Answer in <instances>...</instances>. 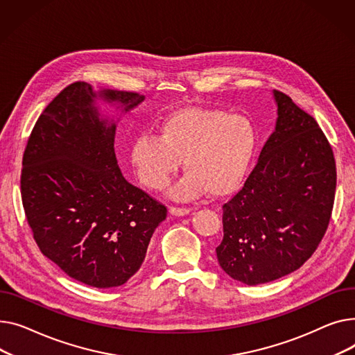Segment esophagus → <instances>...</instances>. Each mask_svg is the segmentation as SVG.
I'll list each match as a JSON object with an SVG mask.
<instances>
[{"instance_id": "34e87169", "label": "esophagus", "mask_w": 355, "mask_h": 355, "mask_svg": "<svg viewBox=\"0 0 355 355\" xmlns=\"http://www.w3.org/2000/svg\"><path fill=\"white\" fill-rule=\"evenodd\" d=\"M169 212L173 216H184V215H189L192 212V209H187V207H176V206H171L169 207Z\"/></svg>"}]
</instances>
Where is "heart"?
<instances>
[{"instance_id": "heart-1", "label": "heart", "mask_w": 355, "mask_h": 355, "mask_svg": "<svg viewBox=\"0 0 355 355\" xmlns=\"http://www.w3.org/2000/svg\"><path fill=\"white\" fill-rule=\"evenodd\" d=\"M157 132L159 136L141 133L133 140L130 163L143 186L162 191L183 160L187 172L172 187L175 200L235 193L258 149V133L251 120L215 109L171 112L157 123Z\"/></svg>"}]
</instances>
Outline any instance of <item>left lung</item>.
Segmentation results:
<instances>
[{
	"instance_id": "1",
	"label": "left lung",
	"mask_w": 355,
	"mask_h": 355,
	"mask_svg": "<svg viewBox=\"0 0 355 355\" xmlns=\"http://www.w3.org/2000/svg\"><path fill=\"white\" fill-rule=\"evenodd\" d=\"M275 130L242 191L223 205L216 257L246 285L282 278L315 252L331 218L337 172L315 119L274 90Z\"/></svg>"
}]
</instances>
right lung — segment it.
Masks as SVG:
<instances>
[{
	"instance_id": "right-lung-1",
	"label": "right lung",
	"mask_w": 355,
	"mask_h": 355,
	"mask_svg": "<svg viewBox=\"0 0 355 355\" xmlns=\"http://www.w3.org/2000/svg\"><path fill=\"white\" fill-rule=\"evenodd\" d=\"M143 100L73 83L38 117L24 152L21 198L40 251L94 288L128 282L168 215L124 179L114 153L119 119L101 114L98 106L104 101L123 114Z\"/></svg>"
}]
</instances>
